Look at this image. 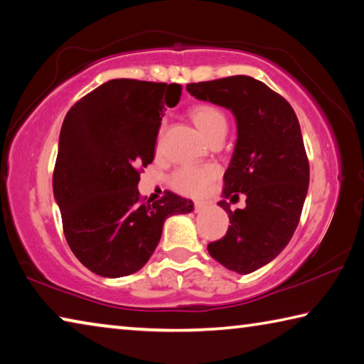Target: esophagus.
Segmentation results:
<instances>
[{"mask_svg":"<svg viewBox=\"0 0 364 364\" xmlns=\"http://www.w3.org/2000/svg\"><path fill=\"white\" fill-rule=\"evenodd\" d=\"M207 207H208L207 202H200V200L194 202V210H196V212H204Z\"/></svg>","mask_w":364,"mask_h":364,"instance_id":"34e87169","label":"esophagus"}]
</instances>
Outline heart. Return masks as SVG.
Returning <instances> with one entry per match:
<instances>
[{"label": "heart", "mask_w": 364, "mask_h": 364, "mask_svg": "<svg viewBox=\"0 0 364 364\" xmlns=\"http://www.w3.org/2000/svg\"><path fill=\"white\" fill-rule=\"evenodd\" d=\"M189 117L207 139H212L217 134H225L228 130L226 114L213 104H196L189 109ZM217 173L218 170L213 165H204V167H191V165H188V167L178 168L170 176V184L180 194L199 196L215 180Z\"/></svg>", "instance_id": "1"}]
</instances>
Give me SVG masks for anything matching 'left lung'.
Instances as JSON below:
<instances>
[{
  "mask_svg": "<svg viewBox=\"0 0 364 364\" xmlns=\"http://www.w3.org/2000/svg\"><path fill=\"white\" fill-rule=\"evenodd\" d=\"M200 101L230 109L237 141L225 171V197L245 196V208L231 210L220 200L231 226L208 254L228 269L249 274L278 257L294 236L310 181V165L300 125L284 97L263 82L234 75L189 83Z\"/></svg>",
  "mask_w": 364,
  "mask_h": 364,
  "instance_id": "1",
  "label": "left lung"
}]
</instances>
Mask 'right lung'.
I'll use <instances>...</instances> for the list:
<instances>
[{
    "instance_id": "1",
    "label": "right lung",
    "mask_w": 364,
    "mask_h": 364,
    "mask_svg": "<svg viewBox=\"0 0 364 364\" xmlns=\"http://www.w3.org/2000/svg\"><path fill=\"white\" fill-rule=\"evenodd\" d=\"M176 83L117 78L97 86L67 112L59 136L53 191L64 234L80 262L104 278L136 273L149 260L171 215L193 202L165 191L144 202L139 173L154 160L165 106Z\"/></svg>"
}]
</instances>
